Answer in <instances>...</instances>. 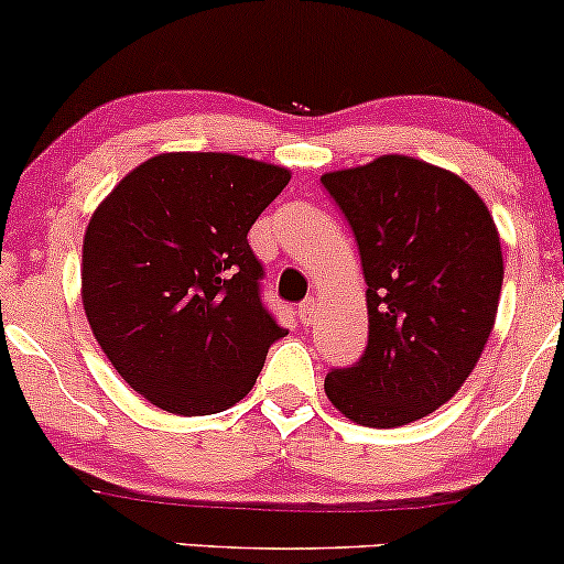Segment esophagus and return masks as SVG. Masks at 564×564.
Wrapping results in <instances>:
<instances>
[{"instance_id":"obj_1","label":"esophagus","mask_w":564,"mask_h":564,"mask_svg":"<svg viewBox=\"0 0 564 564\" xmlns=\"http://www.w3.org/2000/svg\"><path fill=\"white\" fill-rule=\"evenodd\" d=\"M315 315H318V302H315L313 296H310V300H304L300 304V321L304 323V326H313Z\"/></svg>"}]
</instances>
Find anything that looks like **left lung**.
<instances>
[{
	"label": "left lung",
	"mask_w": 564,
	"mask_h": 564,
	"mask_svg": "<svg viewBox=\"0 0 564 564\" xmlns=\"http://www.w3.org/2000/svg\"><path fill=\"white\" fill-rule=\"evenodd\" d=\"M321 183L355 232L368 286L366 355L328 373L323 390L355 424H411L462 390L496 326L494 215L458 174L400 153Z\"/></svg>",
	"instance_id": "left-lung-1"
}]
</instances>
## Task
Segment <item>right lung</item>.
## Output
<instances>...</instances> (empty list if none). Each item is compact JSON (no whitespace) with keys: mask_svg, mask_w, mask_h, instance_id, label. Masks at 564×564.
Instances as JSON below:
<instances>
[{"mask_svg":"<svg viewBox=\"0 0 564 564\" xmlns=\"http://www.w3.org/2000/svg\"><path fill=\"white\" fill-rule=\"evenodd\" d=\"M291 172L236 153L142 161L97 204L82 243V304L97 345L148 403L228 411L286 336L260 302L246 232Z\"/></svg>","mask_w":564,"mask_h":564,"instance_id":"1","label":"right lung"}]
</instances>
